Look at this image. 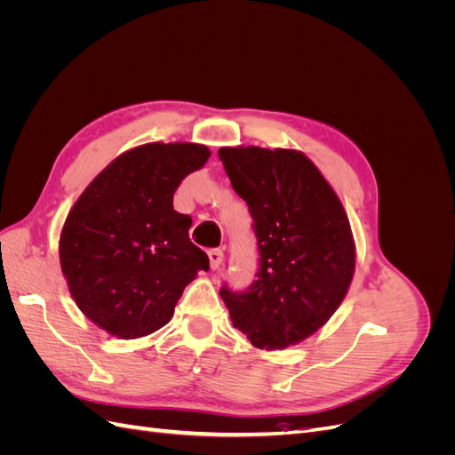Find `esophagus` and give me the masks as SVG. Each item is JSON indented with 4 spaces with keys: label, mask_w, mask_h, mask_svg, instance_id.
I'll use <instances>...</instances> for the list:
<instances>
[{
    "label": "esophagus",
    "mask_w": 455,
    "mask_h": 455,
    "mask_svg": "<svg viewBox=\"0 0 455 455\" xmlns=\"http://www.w3.org/2000/svg\"><path fill=\"white\" fill-rule=\"evenodd\" d=\"M209 261H211V269H218L220 266H222V261H224V252L220 251V249L209 251Z\"/></svg>",
    "instance_id": "obj_1"
}]
</instances>
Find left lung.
I'll return each instance as SVG.
<instances>
[{
	"instance_id": "left-lung-1",
	"label": "left lung",
	"mask_w": 455,
	"mask_h": 455,
	"mask_svg": "<svg viewBox=\"0 0 455 455\" xmlns=\"http://www.w3.org/2000/svg\"><path fill=\"white\" fill-rule=\"evenodd\" d=\"M218 156L249 204L259 251L258 281L241 294L222 286L220 296L254 347L296 346L347 296L356 251L346 209L298 149L237 146Z\"/></svg>"
}]
</instances>
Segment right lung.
Returning <instances> with one entry per match:
<instances>
[{"label": "right lung", "instance_id": "obj_1", "mask_svg": "<svg viewBox=\"0 0 455 455\" xmlns=\"http://www.w3.org/2000/svg\"><path fill=\"white\" fill-rule=\"evenodd\" d=\"M211 149L149 142L117 156L74 203L60 231V269L76 306L119 339L167 324L184 288L209 269L189 241L191 218L174 211L184 178Z\"/></svg>", "mask_w": 455, "mask_h": 455}]
</instances>
